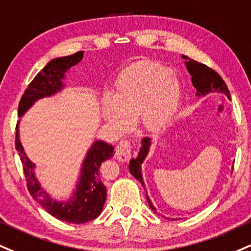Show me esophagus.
Here are the masks:
<instances>
[{
  "label": "esophagus",
  "mask_w": 251,
  "mask_h": 251,
  "mask_svg": "<svg viewBox=\"0 0 251 251\" xmlns=\"http://www.w3.org/2000/svg\"><path fill=\"white\" fill-rule=\"evenodd\" d=\"M131 151H132V144L128 139L122 140L116 147V158L119 161H126L131 156Z\"/></svg>",
  "instance_id": "obj_1"
}]
</instances>
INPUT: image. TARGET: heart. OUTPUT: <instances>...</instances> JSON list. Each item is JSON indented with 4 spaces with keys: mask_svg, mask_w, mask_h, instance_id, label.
Wrapping results in <instances>:
<instances>
[{
    "mask_svg": "<svg viewBox=\"0 0 251 251\" xmlns=\"http://www.w3.org/2000/svg\"><path fill=\"white\" fill-rule=\"evenodd\" d=\"M180 84L167 66L143 62L129 66L118 77L113 100L102 106L105 119L117 131H125L132 119L140 118L146 127H158L168 122L177 106Z\"/></svg>",
    "mask_w": 251,
    "mask_h": 251,
    "instance_id": "heart-1",
    "label": "heart"
}]
</instances>
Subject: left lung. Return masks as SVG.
<instances>
[{
    "label": "left lung",
    "mask_w": 251,
    "mask_h": 251,
    "mask_svg": "<svg viewBox=\"0 0 251 251\" xmlns=\"http://www.w3.org/2000/svg\"><path fill=\"white\" fill-rule=\"evenodd\" d=\"M182 57L186 59L185 64L187 66V69H188L189 74L192 75V81L193 85H194L196 89V96H204L207 95L208 92L217 91L225 93V95L228 96V98H230L227 84H226V81L222 79V77L220 76L214 69L209 68V66L203 64V63H199L194 59H189L187 56ZM150 144V138H144L143 140H141V149L137 159H132L131 161H129V172H131V174L133 175L135 179L140 181V183L143 186L144 181L143 176H141L140 165L143 164L144 159L146 158L147 153H149ZM147 201H149L150 207L152 208L153 210H155V208L153 207L152 203H151L149 198H147Z\"/></svg>",
    "instance_id": "left-lung-1"
}]
</instances>
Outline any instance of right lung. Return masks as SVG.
<instances>
[{
	"label": "right lung",
	"mask_w": 251,
	"mask_h": 251,
	"mask_svg": "<svg viewBox=\"0 0 251 251\" xmlns=\"http://www.w3.org/2000/svg\"><path fill=\"white\" fill-rule=\"evenodd\" d=\"M83 58V51L74 55L60 57L48 63L45 68L38 72L24 91L19 104V116L21 117L39 98L53 95L63 87L62 79L65 72L76 65ZM17 128V125H16ZM15 146L19 152L23 166L24 176L30 195L56 219L69 223H85L95 220L101 213L106 200V187L100 179L99 168L105 160L112 158L113 147L104 141H96L87 153L83 164L81 176L71 200L66 202L53 201L39 186L34 174L35 165L24 153L19 139V131L15 137Z\"/></svg>",
	"instance_id": "add662e5"
}]
</instances>
